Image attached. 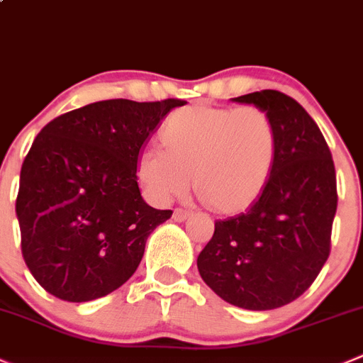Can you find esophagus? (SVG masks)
I'll use <instances>...</instances> for the list:
<instances>
[{"mask_svg":"<svg viewBox=\"0 0 363 363\" xmlns=\"http://www.w3.org/2000/svg\"><path fill=\"white\" fill-rule=\"evenodd\" d=\"M188 216H189L188 211H184V209H175L174 211V220L175 221H184Z\"/></svg>","mask_w":363,"mask_h":363,"instance_id":"1","label":"esophagus"}]
</instances>
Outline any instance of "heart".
I'll use <instances>...</instances> for the list:
<instances>
[{
	"instance_id": "1",
	"label": "heart",
	"mask_w": 363,
	"mask_h": 363,
	"mask_svg": "<svg viewBox=\"0 0 363 363\" xmlns=\"http://www.w3.org/2000/svg\"><path fill=\"white\" fill-rule=\"evenodd\" d=\"M160 147L138 156L140 182L156 203L170 202L193 186L220 211L252 203L269 181L279 135L269 115L255 106L206 104L174 111L161 128Z\"/></svg>"
}]
</instances>
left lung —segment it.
I'll return each mask as SVG.
<instances>
[{"instance_id":"obj_1","label":"left lung","mask_w":363,"mask_h":363,"mask_svg":"<svg viewBox=\"0 0 363 363\" xmlns=\"http://www.w3.org/2000/svg\"><path fill=\"white\" fill-rule=\"evenodd\" d=\"M275 122L279 154L269 181L245 213L216 220L196 259L203 282L227 303L273 311L300 298L325 266L337 211L332 152L293 97L260 90L234 97Z\"/></svg>"}]
</instances>
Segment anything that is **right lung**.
Segmentation results:
<instances>
[{
	"instance_id": "1",
	"label": "right lung",
	"mask_w": 363,
	"mask_h": 363,
	"mask_svg": "<svg viewBox=\"0 0 363 363\" xmlns=\"http://www.w3.org/2000/svg\"><path fill=\"white\" fill-rule=\"evenodd\" d=\"M181 99L86 104L49 122L21 168L16 213L24 262L63 301H92L128 282L150 232L172 216L143 200V143Z\"/></svg>"
}]
</instances>
